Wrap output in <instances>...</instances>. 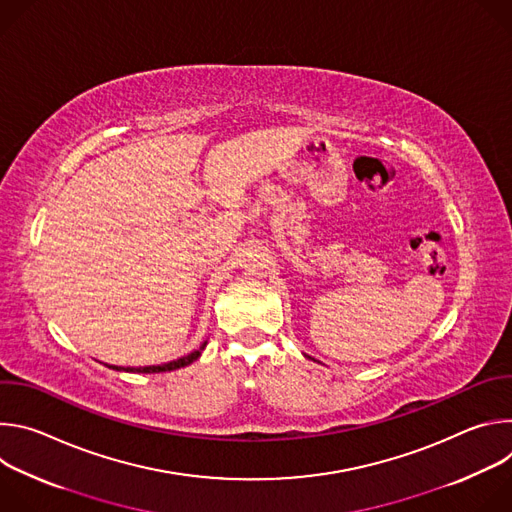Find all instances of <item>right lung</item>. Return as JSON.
<instances>
[{"mask_svg":"<svg viewBox=\"0 0 512 512\" xmlns=\"http://www.w3.org/2000/svg\"><path fill=\"white\" fill-rule=\"evenodd\" d=\"M204 348H206V340L200 344L198 350H194V352H190V354H186V356H182V358H178V360H172V362L154 364V367H139V369L127 367V369H125V367H115V364H105V367H109V369H113V371H125V373H166V371H176V369L188 367V364H192V362L202 354Z\"/></svg>","mask_w":512,"mask_h":512,"instance_id":"add662e5","label":"right lung"}]
</instances>
